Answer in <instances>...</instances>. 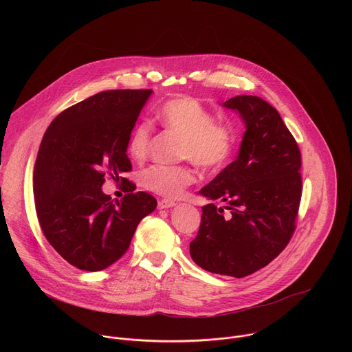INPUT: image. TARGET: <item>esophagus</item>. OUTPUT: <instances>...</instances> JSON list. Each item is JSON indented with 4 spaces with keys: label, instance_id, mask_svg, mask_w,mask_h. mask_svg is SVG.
Returning <instances> with one entry per match:
<instances>
[{
    "label": "esophagus",
    "instance_id": "obj_1",
    "mask_svg": "<svg viewBox=\"0 0 352 352\" xmlns=\"http://www.w3.org/2000/svg\"><path fill=\"white\" fill-rule=\"evenodd\" d=\"M159 209L163 210V209H170V208H174L175 206V202H173V200L170 199H162L159 200Z\"/></svg>",
    "mask_w": 352,
    "mask_h": 352
}]
</instances>
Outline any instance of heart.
I'll list each match as a JSON object with an SVG mask.
<instances>
[{
  "label": "heart",
  "mask_w": 352,
  "mask_h": 352,
  "mask_svg": "<svg viewBox=\"0 0 352 352\" xmlns=\"http://www.w3.org/2000/svg\"><path fill=\"white\" fill-rule=\"evenodd\" d=\"M160 125L184 139L182 156L205 171H219L227 166L234 152V136L196 98L182 96L167 103L157 113ZM152 142V126L138 124L128 138L126 148L132 160L142 162ZM195 181L188 167L152 166L140 174V184L150 192L167 197H179Z\"/></svg>",
  "instance_id": "1"
}]
</instances>
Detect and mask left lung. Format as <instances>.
Segmentation results:
<instances>
[{
	"label": "left lung",
	"mask_w": 352,
	"mask_h": 352,
	"mask_svg": "<svg viewBox=\"0 0 352 352\" xmlns=\"http://www.w3.org/2000/svg\"><path fill=\"white\" fill-rule=\"evenodd\" d=\"M239 114L245 132L236 159L199 190L223 208H202V221L189 243L202 269L245 277L269 265L295 230L302 181L300 152L280 114L256 96H235L221 104Z\"/></svg>",
	"instance_id": "obj_1"
}]
</instances>
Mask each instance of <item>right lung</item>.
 <instances>
[{"label":"right lung","mask_w":352,"mask_h":352,"mask_svg":"<svg viewBox=\"0 0 352 352\" xmlns=\"http://www.w3.org/2000/svg\"><path fill=\"white\" fill-rule=\"evenodd\" d=\"M152 90H107L58 114L47 128L33 173L36 213L44 236L72 266L100 272L131 245L157 200L132 190L111 200L106 175L132 170L126 143ZM125 181V178L121 177Z\"/></svg>","instance_id":"right-lung-1"}]
</instances>
